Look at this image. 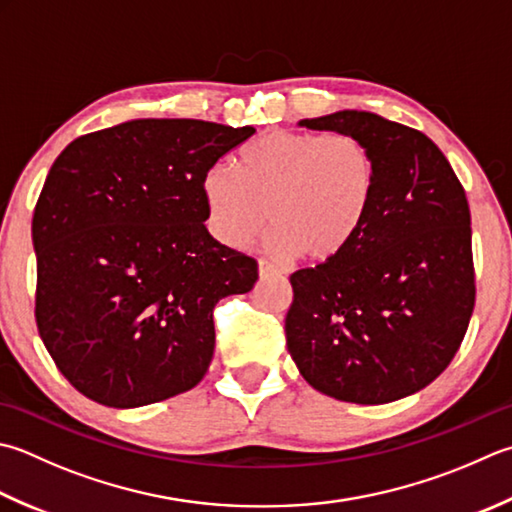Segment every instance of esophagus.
Listing matches in <instances>:
<instances>
[{
  "label": "esophagus",
  "mask_w": 512,
  "mask_h": 512,
  "mask_svg": "<svg viewBox=\"0 0 512 512\" xmlns=\"http://www.w3.org/2000/svg\"><path fill=\"white\" fill-rule=\"evenodd\" d=\"M259 275L262 277H270V275H282V268L277 264L268 262V259H259Z\"/></svg>",
  "instance_id": "1"
}]
</instances>
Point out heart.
Returning a JSON list of instances; mask_svg holds the SVG:
<instances>
[{
  "label": "heart",
  "instance_id": "b5f03b06",
  "mask_svg": "<svg viewBox=\"0 0 512 512\" xmlns=\"http://www.w3.org/2000/svg\"><path fill=\"white\" fill-rule=\"evenodd\" d=\"M377 179V157L355 135L273 130L239 150L237 170L210 166L202 197L224 244L250 246L273 219L279 253L330 262L364 230Z\"/></svg>",
  "mask_w": 512,
  "mask_h": 512
}]
</instances>
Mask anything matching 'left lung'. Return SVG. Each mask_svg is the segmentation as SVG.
<instances>
[{
  "label": "left lung",
  "mask_w": 512,
  "mask_h": 512,
  "mask_svg": "<svg viewBox=\"0 0 512 512\" xmlns=\"http://www.w3.org/2000/svg\"><path fill=\"white\" fill-rule=\"evenodd\" d=\"M299 124L362 139L379 179L355 242L290 275L288 350L319 393L395 402L442 375L468 330L475 266L466 190L422 130L366 110Z\"/></svg>",
  "instance_id": "1"
}]
</instances>
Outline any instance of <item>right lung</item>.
<instances>
[{"mask_svg": "<svg viewBox=\"0 0 512 512\" xmlns=\"http://www.w3.org/2000/svg\"><path fill=\"white\" fill-rule=\"evenodd\" d=\"M253 126L133 119L70 142L33 213L35 322L70 384L137 408L202 382L213 308L257 262L208 233L202 179Z\"/></svg>", "mask_w": 512, "mask_h": 512, "instance_id": "add662e5", "label": "right lung"}]
</instances>
